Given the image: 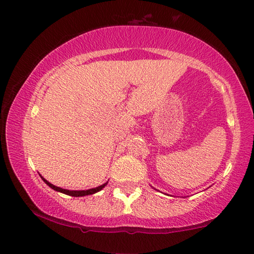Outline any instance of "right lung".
Returning <instances> with one entry per match:
<instances>
[{
  "instance_id": "right-lung-1",
  "label": "right lung",
  "mask_w": 254,
  "mask_h": 254,
  "mask_svg": "<svg viewBox=\"0 0 254 254\" xmlns=\"http://www.w3.org/2000/svg\"><path fill=\"white\" fill-rule=\"evenodd\" d=\"M40 177L42 178V180H44V182H45L47 185H48V186H49L50 188H53L54 190H56V191H59V192H63V194H66V195H69V196H74V197H81V196L93 195V194H95V192L102 190V189L104 188V187L106 186V185H107V182H106L105 184L101 185V186H98V187H96V188L87 189V190H68V189L60 188V187L55 186V185H53V184H50V183L48 182V180H46L44 177H42L41 175H40Z\"/></svg>"
}]
</instances>
